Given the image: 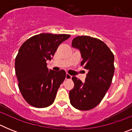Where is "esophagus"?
Listing matches in <instances>:
<instances>
[{"instance_id": "34e87169", "label": "esophagus", "mask_w": 132, "mask_h": 132, "mask_svg": "<svg viewBox=\"0 0 132 132\" xmlns=\"http://www.w3.org/2000/svg\"><path fill=\"white\" fill-rule=\"evenodd\" d=\"M71 77H72V76L71 75H70L69 74H68V73H67V74H66V78H65L66 79H71Z\"/></svg>"}]
</instances>
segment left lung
<instances>
[{"mask_svg": "<svg viewBox=\"0 0 132 132\" xmlns=\"http://www.w3.org/2000/svg\"><path fill=\"white\" fill-rule=\"evenodd\" d=\"M72 46L80 51L81 65L88 73L84 83L76 77H72L74 87L69 92L70 102L76 109L89 110L99 104L111 85L114 56L105 43L90 36H77Z\"/></svg>", "mask_w": 132, "mask_h": 132, "instance_id": "8db88e82", "label": "left lung"}]
</instances>
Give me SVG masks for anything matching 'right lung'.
I'll list each match as a JSON object with an SVG mask.
<instances>
[{
	"mask_svg": "<svg viewBox=\"0 0 132 132\" xmlns=\"http://www.w3.org/2000/svg\"><path fill=\"white\" fill-rule=\"evenodd\" d=\"M70 36L42 33L28 39L20 47L15 72L20 91L30 105L45 108L54 102L66 73L49 70L46 61L52 59L58 46Z\"/></svg>",
	"mask_w": 132,
	"mask_h": 132,
	"instance_id": "obj_1",
	"label": "right lung"
}]
</instances>
